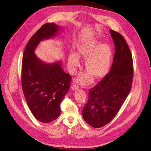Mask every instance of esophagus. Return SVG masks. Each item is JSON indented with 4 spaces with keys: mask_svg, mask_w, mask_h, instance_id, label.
Wrapping results in <instances>:
<instances>
[{
    "mask_svg": "<svg viewBox=\"0 0 151 151\" xmlns=\"http://www.w3.org/2000/svg\"><path fill=\"white\" fill-rule=\"evenodd\" d=\"M71 88H72V89L73 90L75 91V90H76L78 89V86L76 85V84H72Z\"/></svg>",
    "mask_w": 151,
    "mask_h": 151,
    "instance_id": "esophagus-1",
    "label": "esophagus"
}]
</instances>
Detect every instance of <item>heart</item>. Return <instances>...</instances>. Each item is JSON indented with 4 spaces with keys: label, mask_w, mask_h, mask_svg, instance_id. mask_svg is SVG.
I'll return each instance as SVG.
<instances>
[{
    "label": "heart",
    "mask_w": 151,
    "mask_h": 151,
    "mask_svg": "<svg viewBox=\"0 0 151 151\" xmlns=\"http://www.w3.org/2000/svg\"><path fill=\"white\" fill-rule=\"evenodd\" d=\"M80 54L88 57L85 61L86 69L90 72L82 73L77 78V81L82 85L92 82L94 76L96 78L104 76L108 72L111 62L112 51L111 47L106 44H101L99 41H93L79 48ZM80 60L78 54L72 52L68 58V64L72 73L76 72L79 66Z\"/></svg>",
    "instance_id": "obj_1"
}]
</instances>
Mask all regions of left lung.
I'll return each mask as SVG.
<instances>
[{"mask_svg": "<svg viewBox=\"0 0 151 151\" xmlns=\"http://www.w3.org/2000/svg\"><path fill=\"white\" fill-rule=\"evenodd\" d=\"M115 54L109 72L89 90L88 100L82 110L88 124L100 128L110 122L130 93L133 78L132 55L124 37L110 30Z\"/></svg>", "mask_w": 151, "mask_h": 151, "instance_id": "8db88e82", "label": "left lung"}]
</instances>
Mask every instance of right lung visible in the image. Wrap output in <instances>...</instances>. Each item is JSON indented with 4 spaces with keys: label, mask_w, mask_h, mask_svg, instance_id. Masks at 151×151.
Wrapping results in <instances>:
<instances>
[{
    "label": "right lung",
    "mask_w": 151,
    "mask_h": 151,
    "mask_svg": "<svg viewBox=\"0 0 151 151\" xmlns=\"http://www.w3.org/2000/svg\"><path fill=\"white\" fill-rule=\"evenodd\" d=\"M60 27L54 23L43 25L30 38L24 49L21 83L31 112L39 121L48 123L60 114V104L68 92L71 76L64 72L61 61L46 63L35 50L40 42L54 37Z\"/></svg>",
    "instance_id": "obj_1"
}]
</instances>
